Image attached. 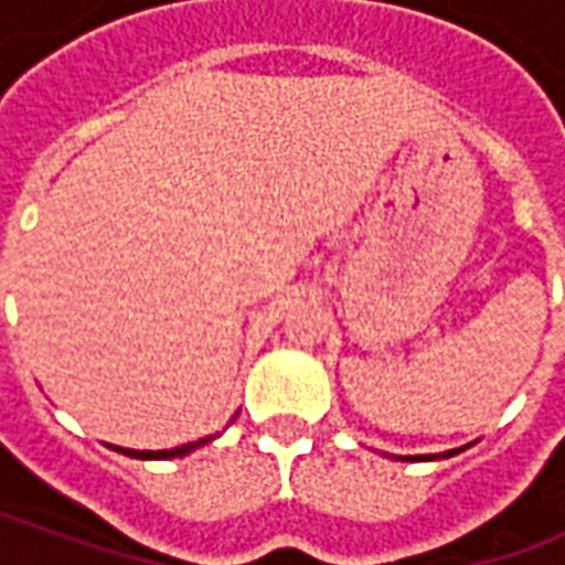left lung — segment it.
Segmentation results:
<instances>
[{
    "label": "left lung",
    "instance_id": "left-lung-1",
    "mask_svg": "<svg viewBox=\"0 0 565 565\" xmlns=\"http://www.w3.org/2000/svg\"><path fill=\"white\" fill-rule=\"evenodd\" d=\"M450 454H457V450H448L445 457H450ZM405 460H415V457H405ZM417 460H433V457H417Z\"/></svg>",
    "mask_w": 565,
    "mask_h": 565
}]
</instances>
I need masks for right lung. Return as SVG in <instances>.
<instances>
[{"instance_id":"add662e5","label":"right lung","mask_w":565,"mask_h":565,"mask_svg":"<svg viewBox=\"0 0 565 565\" xmlns=\"http://www.w3.org/2000/svg\"><path fill=\"white\" fill-rule=\"evenodd\" d=\"M211 438H199V441H190V445H181V448H172V450H129V448H115L120 454H127V457H136V460H172V457H184L190 450L202 448V445H209Z\"/></svg>"}]
</instances>
